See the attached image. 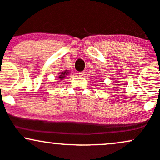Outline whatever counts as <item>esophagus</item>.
Segmentation results:
<instances>
[{
    "label": "esophagus",
    "mask_w": 160,
    "mask_h": 160,
    "mask_svg": "<svg viewBox=\"0 0 160 160\" xmlns=\"http://www.w3.org/2000/svg\"><path fill=\"white\" fill-rule=\"evenodd\" d=\"M79 76L80 77H83L84 74H85V71H82V72H80V73H78Z\"/></svg>",
    "instance_id": "34e87169"
}]
</instances>
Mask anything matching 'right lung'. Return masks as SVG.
I'll return each instance as SVG.
<instances>
[{
    "mask_svg": "<svg viewBox=\"0 0 160 160\" xmlns=\"http://www.w3.org/2000/svg\"><path fill=\"white\" fill-rule=\"evenodd\" d=\"M70 73V72L68 71V70H66V71H63V72H60V73H58V81H61V80H63V79L64 78V77H66L67 75H68Z\"/></svg>",
    "mask_w": 160,
    "mask_h": 160,
    "instance_id": "1",
    "label": "right lung"
}]
</instances>
